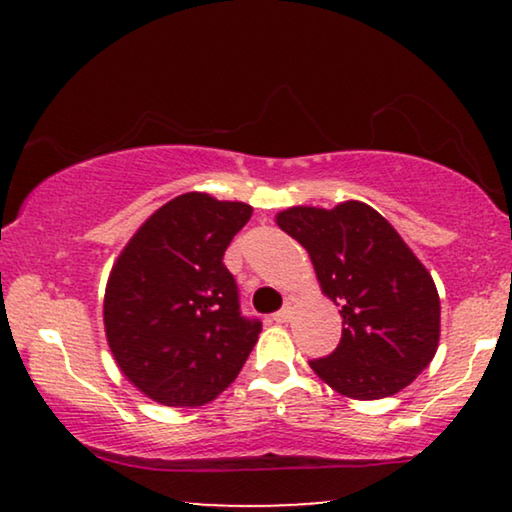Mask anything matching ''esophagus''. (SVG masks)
I'll list each match as a JSON object with an SVG mask.
<instances>
[{
  "instance_id": "34e87169",
  "label": "esophagus",
  "mask_w": 512,
  "mask_h": 512,
  "mask_svg": "<svg viewBox=\"0 0 512 512\" xmlns=\"http://www.w3.org/2000/svg\"><path fill=\"white\" fill-rule=\"evenodd\" d=\"M291 314H293V310H291V307L289 305H286L284 307V310H279L277 314H275V317H272V319H275L277 321V324H286V321H291Z\"/></svg>"
}]
</instances>
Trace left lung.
Masks as SVG:
<instances>
[{
  "mask_svg": "<svg viewBox=\"0 0 512 512\" xmlns=\"http://www.w3.org/2000/svg\"><path fill=\"white\" fill-rule=\"evenodd\" d=\"M277 226L303 244L321 293L340 307L338 349L310 366L354 401L394 396L436 356L440 298L431 272L396 228L359 200L289 207Z\"/></svg>",
  "mask_w": 512,
  "mask_h": 512,
  "instance_id": "1",
  "label": "left lung"
}]
</instances>
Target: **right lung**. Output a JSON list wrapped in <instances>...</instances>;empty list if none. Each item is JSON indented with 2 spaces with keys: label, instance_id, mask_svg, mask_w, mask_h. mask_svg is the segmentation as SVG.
Returning <instances> with one entry per match:
<instances>
[{
  "label": "right lung",
  "instance_id": "obj_1",
  "mask_svg": "<svg viewBox=\"0 0 512 512\" xmlns=\"http://www.w3.org/2000/svg\"><path fill=\"white\" fill-rule=\"evenodd\" d=\"M251 205L184 193L130 237L104 289V333L125 380L170 408H200L226 391L261 321L244 319L223 254Z\"/></svg>",
  "mask_w": 512,
  "mask_h": 512
}]
</instances>
